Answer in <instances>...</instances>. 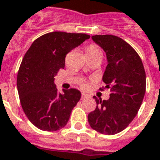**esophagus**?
Returning <instances> with one entry per match:
<instances>
[{"mask_svg": "<svg viewBox=\"0 0 160 160\" xmlns=\"http://www.w3.org/2000/svg\"><path fill=\"white\" fill-rule=\"evenodd\" d=\"M88 97H89V96H88L87 94L84 93V92L81 94V99H86V98H88Z\"/></svg>", "mask_w": 160, "mask_h": 160, "instance_id": "1", "label": "esophagus"}]
</instances>
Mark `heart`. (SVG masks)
Instances as JSON below:
<instances>
[{"label":"heart","instance_id":"obj_1","mask_svg":"<svg viewBox=\"0 0 160 160\" xmlns=\"http://www.w3.org/2000/svg\"><path fill=\"white\" fill-rule=\"evenodd\" d=\"M97 49H98V48H96V47H94V46H90V47H88L87 49V52H88V51H93V50H97Z\"/></svg>","mask_w":160,"mask_h":160}]
</instances>
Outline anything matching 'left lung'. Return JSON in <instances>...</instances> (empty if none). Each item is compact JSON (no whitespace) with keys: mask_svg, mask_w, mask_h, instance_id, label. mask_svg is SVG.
<instances>
[{"mask_svg":"<svg viewBox=\"0 0 160 160\" xmlns=\"http://www.w3.org/2000/svg\"><path fill=\"white\" fill-rule=\"evenodd\" d=\"M92 38L106 54L107 66L103 75L110 98L98 99L97 107L88 114L92 128L101 134H118L134 120L146 92V73L137 52L114 35H95Z\"/></svg>","mask_w":160,"mask_h":160,"instance_id":"left-lung-1","label":"left lung"}]
</instances>
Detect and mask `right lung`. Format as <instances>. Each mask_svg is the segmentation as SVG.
Returning a JSON list of instances; mask_svg holds the SVG:
<instances>
[{
  "mask_svg": "<svg viewBox=\"0 0 160 160\" xmlns=\"http://www.w3.org/2000/svg\"><path fill=\"white\" fill-rule=\"evenodd\" d=\"M89 38L85 33H47L37 38L24 56L17 76L19 99L30 122L41 130L65 127L80 99V92L74 88L58 92L54 80L65 67L67 54Z\"/></svg>",
  "mask_w": 160,
  "mask_h": 160,
  "instance_id": "right-lung-1",
  "label": "right lung"
}]
</instances>
